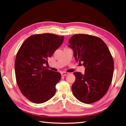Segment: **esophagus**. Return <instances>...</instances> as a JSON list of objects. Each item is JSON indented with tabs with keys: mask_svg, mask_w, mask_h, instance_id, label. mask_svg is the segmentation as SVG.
I'll return each instance as SVG.
<instances>
[{
	"mask_svg": "<svg viewBox=\"0 0 126 126\" xmlns=\"http://www.w3.org/2000/svg\"><path fill=\"white\" fill-rule=\"evenodd\" d=\"M68 74H69V73H68V72H62V73H61V76H65L68 75Z\"/></svg>",
	"mask_w": 126,
	"mask_h": 126,
	"instance_id": "esophagus-1",
	"label": "esophagus"
}]
</instances>
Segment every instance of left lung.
I'll use <instances>...</instances> for the list:
<instances>
[{"label": "left lung", "mask_w": 126, "mask_h": 126, "mask_svg": "<svg viewBox=\"0 0 126 126\" xmlns=\"http://www.w3.org/2000/svg\"><path fill=\"white\" fill-rule=\"evenodd\" d=\"M68 47L79 63L83 62L85 72H74L76 80L72 92L78 101L90 104L99 101L111 84L114 62L105 43L93 35L79 34L70 38Z\"/></svg>", "instance_id": "left-lung-1"}]
</instances>
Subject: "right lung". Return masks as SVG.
Instances as JSON below:
<instances>
[{
    "instance_id": "1",
    "label": "right lung",
    "mask_w": 126,
    "mask_h": 126,
    "mask_svg": "<svg viewBox=\"0 0 126 126\" xmlns=\"http://www.w3.org/2000/svg\"><path fill=\"white\" fill-rule=\"evenodd\" d=\"M63 40V36L54 34H34L28 38L18 51L14 64L16 83L30 101L42 103L54 95L61 74L47 69L44 64H48V58Z\"/></svg>"
}]
</instances>
